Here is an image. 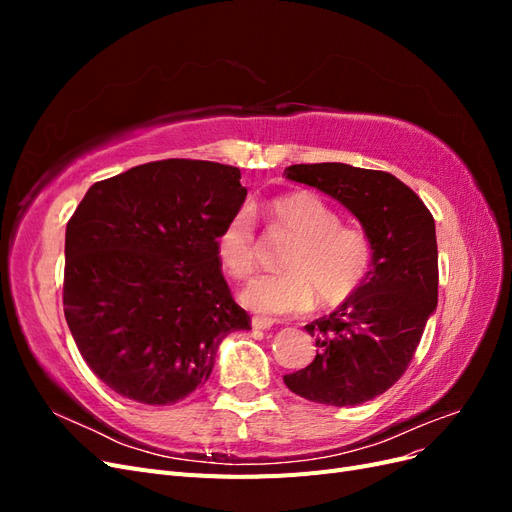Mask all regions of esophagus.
I'll return each instance as SVG.
<instances>
[{"mask_svg":"<svg viewBox=\"0 0 512 512\" xmlns=\"http://www.w3.org/2000/svg\"><path fill=\"white\" fill-rule=\"evenodd\" d=\"M252 327L256 329V331H267V329H271L273 327V320H267V318H252Z\"/></svg>","mask_w":512,"mask_h":512,"instance_id":"34e87169","label":"esophagus"}]
</instances>
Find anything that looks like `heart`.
<instances>
[{"label":"heart","instance_id":"b5f03b06","mask_svg":"<svg viewBox=\"0 0 512 512\" xmlns=\"http://www.w3.org/2000/svg\"><path fill=\"white\" fill-rule=\"evenodd\" d=\"M271 235L290 237L282 256L284 273L262 275L241 292V301L265 316L303 314L322 303L339 305L359 290L369 275L371 241L361 228L339 224L337 211L314 192H294L271 200L265 207ZM220 265L237 280L250 277L258 267L260 243L252 211L243 207L215 237Z\"/></svg>","mask_w":512,"mask_h":512}]
</instances>
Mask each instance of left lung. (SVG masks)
<instances>
[{
	"mask_svg": "<svg viewBox=\"0 0 512 512\" xmlns=\"http://www.w3.org/2000/svg\"><path fill=\"white\" fill-rule=\"evenodd\" d=\"M284 175L339 200L374 250L363 286L329 316L305 324L316 337V359L284 382L316 404H365L404 376L438 305L433 215L384 170L322 162L288 166Z\"/></svg>",
	"mask_w": 512,
	"mask_h": 512,
	"instance_id": "8db88e82",
	"label": "left lung"
}]
</instances>
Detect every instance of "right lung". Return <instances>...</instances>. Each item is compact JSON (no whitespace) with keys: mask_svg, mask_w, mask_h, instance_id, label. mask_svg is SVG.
Listing matches in <instances>:
<instances>
[{"mask_svg":"<svg viewBox=\"0 0 512 512\" xmlns=\"http://www.w3.org/2000/svg\"><path fill=\"white\" fill-rule=\"evenodd\" d=\"M241 170L160 160L91 185L66 226L64 314L89 369L138 404L170 406L250 329L215 237L241 209Z\"/></svg>","mask_w":512,"mask_h":512,"instance_id":"right-lung-1","label":"right lung"}]
</instances>
